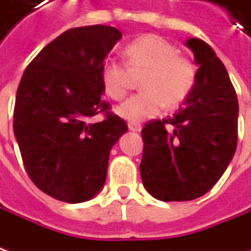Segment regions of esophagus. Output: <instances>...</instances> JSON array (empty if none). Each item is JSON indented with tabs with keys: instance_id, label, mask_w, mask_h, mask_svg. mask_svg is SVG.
I'll use <instances>...</instances> for the list:
<instances>
[{
	"instance_id": "esophagus-1",
	"label": "esophagus",
	"mask_w": 251,
	"mask_h": 251,
	"mask_svg": "<svg viewBox=\"0 0 251 251\" xmlns=\"http://www.w3.org/2000/svg\"><path fill=\"white\" fill-rule=\"evenodd\" d=\"M128 128L131 131H135V132H140L142 130V127H141V124L138 123H128Z\"/></svg>"
}]
</instances>
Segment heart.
Instances as JSON below:
<instances>
[{"mask_svg": "<svg viewBox=\"0 0 251 251\" xmlns=\"http://www.w3.org/2000/svg\"><path fill=\"white\" fill-rule=\"evenodd\" d=\"M124 54L127 65L109 61L101 68L100 78L106 95L121 100L128 91L130 73H145L140 81L142 92L131 96L116 110L120 117L131 123L155 117L163 106L177 107L186 100L196 83L194 64L178 55L177 47L162 36L144 34L131 42Z\"/></svg>", "mask_w": 251, "mask_h": 251, "instance_id": "heart-1", "label": "heart"}]
</instances>
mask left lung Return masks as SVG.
I'll return each mask as SVG.
<instances>
[{"mask_svg": "<svg viewBox=\"0 0 251 251\" xmlns=\"http://www.w3.org/2000/svg\"><path fill=\"white\" fill-rule=\"evenodd\" d=\"M186 46L198 65L196 83L183 107L142 128L144 187L160 201H190L221 178L237 145L239 103L226 68L200 39Z\"/></svg>", "mask_w": 251, "mask_h": 251, "instance_id": "8db88e82", "label": "left lung"}]
</instances>
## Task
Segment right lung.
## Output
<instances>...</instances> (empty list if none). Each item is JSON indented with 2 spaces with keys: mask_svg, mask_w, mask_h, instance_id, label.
Listing matches in <instances>:
<instances>
[{
  "mask_svg": "<svg viewBox=\"0 0 251 251\" xmlns=\"http://www.w3.org/2000/svg\"><path fill=\"white\" fill-rule=\"evenodd\" d=\"M123 37L104 25L74 27L49 43L18 86L14 132L34 184L64 202H83L103 187L113 145L128 127L101 99L104 58ZM103 112L99 123L91 117Z\"/></svg>",
  "mask_w": 251,
  "mask_h": 251,
  "instance_id": "right-lung-1",
  "label": "right lung"
}]
</instances>
